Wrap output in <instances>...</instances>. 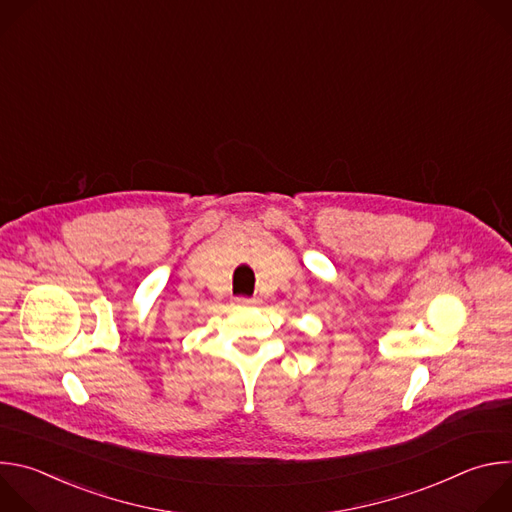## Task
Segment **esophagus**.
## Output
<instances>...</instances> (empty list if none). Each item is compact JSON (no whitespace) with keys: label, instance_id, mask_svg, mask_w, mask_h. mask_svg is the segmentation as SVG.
Returning a JSON list of instances; mask_svg holds the SVG:
<instances>
[{"label":"esophagus","instance_id":"34e87169","mask_svg":"<svg viewBox=\"0 0 512 512\" xmlns=\"http://www.w3.org/2000/svg\"><path fill=\"white\" fill-rule=\"evenodd\" d=\"M235 304H237V306H251V304H253V300H251V298H243V296H239V298H235Z\"/></svg>","mask_w":512,"mask_h":512}]
</instances>
